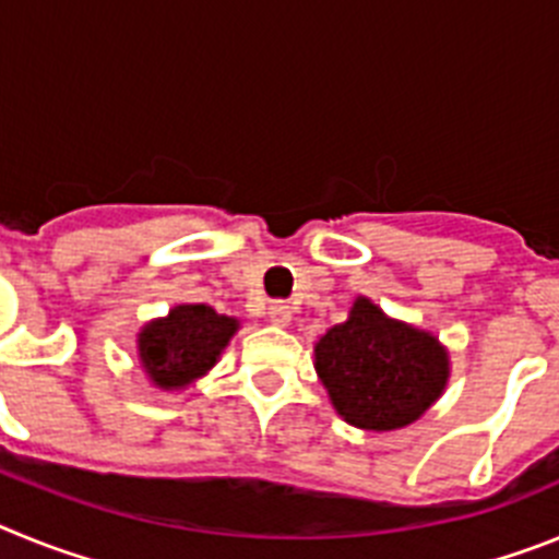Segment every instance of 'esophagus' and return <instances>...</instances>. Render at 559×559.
<instances>
[{"instance_id": "esophagus-1", "label": "esophagus", "mask_w": 559, "mask_h": 559, "mask_svg": "<svg viewBox=\"0 0 559 559\" xmlns=\"http://www.w3.org/2000/svg\"><path fill=\"white\" fill-rule=\"evenodd\" d=\"M290 319H294V308L283 299H276V302L269 305V322L276 324V328H288Z\"/></svg>"}]
</instances>
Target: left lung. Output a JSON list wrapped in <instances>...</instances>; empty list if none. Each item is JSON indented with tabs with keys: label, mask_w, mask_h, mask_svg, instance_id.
I'll return each mask as SVG.
<instances>
[{
	"label": "left lung",
	"mask_w": 559,
	"mask_h": 559,
	"mask_svg": "<svg viewBox=\"0 0 559 559\" xmlns=\"http://www.w3.org/2000/svg\"><path fill=\"white\" fill-rule=\"evenodd\" d=\"M316 372L335 412L364 431L412 426L445 392L451 364L437 335L389 319L358 296L347 322L316 341Z\"/></svg>",
	"instance_id": "1"
}]
</instances>
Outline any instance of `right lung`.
<instances>
[{
  "label": "right lung",
  "mask_w": 559,
  "mask_h": 559,
  "mask_svg": "<svg viewBox=\"0 0 559 559\" xmlns=\"http://www.w3.org/2000/svg\"><path fill=\"white\" fill-rule=\"evenodd\" d=\"M240 322L210 305H176L165 319L145 324L136 338L140 360L153 386L185 389L218 364Z\"/></svg>",
  "instance_id": "obj_1"
}]
</instances>
